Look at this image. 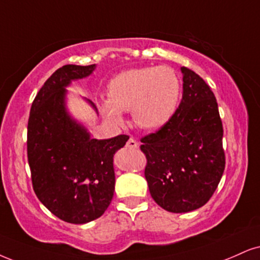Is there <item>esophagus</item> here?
<instances>
[{"label":"esophagus","instance_id":"1","mask_svg":"<svg viewBox=\"0 0 260 260\" xmlns=\"http://www.w3.org/2000/svg\"><path fill=\"white\" fill-rule=\"evenodd\" d=\"M126 147H127V148H130V149H136L137 147H139V143H137L136 140H134L133 137H131V139L127 140Z\"/></svg>","mask_w":260,"mask_h":260}]
</instances>
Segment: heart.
<instances>
[{
  "mask_svg": "<svg viewBox=\"0 0 260 260\" xmlns=\"http://www.w3.org/2000/svg\"><path fill=\"white\" fill-rule=\"evenodd\" d=\"M181 81L169 66L131 69L111 79L106 115L121 123V112L131 110L133 119L143 129H159L174 117L177 110Z\"/></svg>",
  "mask_w": 260,
  "mask_h": 260,
  "instance_id": "1",
  "label": "heart"
}]
</instances>
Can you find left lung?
I'll return each mask as SVG.
<instances>
[{"label": "left lung", "mask_w": 260, "mask_h": 260, "mask_svg": "<svg viewBox=\"0 0 260 260\" xmlns=\"http://www.w3.org/2000/svg\"><path fill=\"white\" fill-rule=\"evenodd\" d=\"M183 96L174 117L141 139L145 177L154 201L169 212H190L210 200L225 168L218 104L198 73L182 67Z\"/></svg>", "instance_id": "obj_1"}]
</instances>
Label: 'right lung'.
Here are the masks:
<instances>
[{"label": "right lung", "instance_id": "obj_1", "mask_svg": "<svg viewBox=\"0 0 260 260\" xmlns=\"http://www.w3.org/2000/svg\"><path fill=\"white\" fill-rule=\"evenodd\" d=\"M95 65L57 69L37 92L27 121V160L38 200L63 222L83 224L101 217L114 193L113 155L129 140L90 139L65 110V86Z\"/></svg>", "mask_w": 260, "mask_h": 260}]
</instances>
